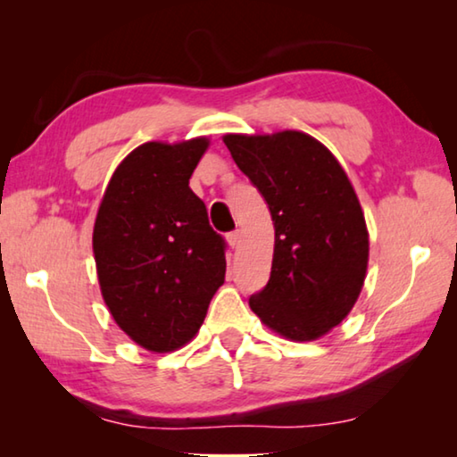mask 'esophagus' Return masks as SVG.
Returning <instances> with one entry per match:
<instances>
[{
    "label": "esophagus",
    "mask_w": 457,
    "mask_h": 457,
    "mask_svg": "<svg viewBox=\"0 0 457 457\" xmlns=\"http://www.w3.org/2000/svg\"><path fill=\"white\" fill-rule=\"evenodd\" d=\"M228 242H229L231 247H237L239 244H242V231H239V229L229 231V234H228Z\"/></svg>",
    "instance_id": "esophagus-1"
}]
</instances>
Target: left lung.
<instances>
[{
    "instance_id": "1",
    "label": "left lung",
    "mask_w": 457,
    "mask_h": 457,
    "mask_svg": "<svg viewBox=\"0 0 457 457\" xmlns=\"http://www.w3.org/2000/svg\"><path fill=\"white\" fill-rule=\"evenodd\" d=\"M236 165L266 199L274 221L270 280L250 308L278 335L314 340L357 303L369 231L349 177L311 135H226Z\"/></svg>"
}]
</instances>
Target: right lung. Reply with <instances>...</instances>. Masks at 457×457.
Returning a JSON list of instances; mask_svg holds the SVG:
<instances>
[{"label": "right lung", "mask_w": 457, "mask_h": 457, "mask_svg": "<svg viewBox=\"0 0 457 457\" xmlns=\"http://www.w3.org/2000/svg\"><path fill=\"white\" fill-rule=\"evenodd\" d=\"M205 137L145 143L117 167L92 234L100 292L112 319L153 353L197 335L226 278V239L189 187Z\"/></svg>", "instance_id": "1"}]
</instances>
